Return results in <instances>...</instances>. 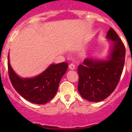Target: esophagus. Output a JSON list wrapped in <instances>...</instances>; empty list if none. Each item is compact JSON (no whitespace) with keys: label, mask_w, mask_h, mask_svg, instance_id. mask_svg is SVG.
<instances>
[{"label":"esophagus","mask_w":132,"mask_h":132,"mask_svg":"<svg viewBox=\"0 0 132 132\" xmlns=\"http://www.w3.org/2000/svg\"><path fill=\"white\" fill-rule=\"evenodd\" d=\"M69 68L71 70H74L75 69V66L74 64L71 63L69 65Z\"/></svg>","instance_id":"esophagus-1"}]
</instances>
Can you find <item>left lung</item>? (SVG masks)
I'll return each mask as SVG.
<instances>
[{
    "mask_svg": "<svg viewBox=\"0 0 132 132\" xmlns=\"http://www.w3.org/2000/svg\"><path fill=\"white\" fill-rule=\"evenodd\" d=\"M106 39L112 41L106 60L88 57L78 67V90L82 98L90 102H101L109 96L117 87L123 71L125 46L112 28Z\"/></svg>",
    "mask_w": 132,
    "mask_h": 132,
    "instance_id": "8db88e82",
    "label": "left lung"
}]
</instances>
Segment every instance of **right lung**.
<instances>
[{
	"label": "right lung",
	"instance_id": "1",
	"mask_svg": "<svg viewBox=\"0 0 132 132\" xmlns=\"http://www.w3.org/2000/svg\"><path fill=\"white\" fill-rule=\"evenodd\" d=\"M8 68L12 85L20 95L32 103L44 104L51 101L57 93L59 82L68 68V63L51 64L38 76L22 78L12 68L9 54Z\"/></svg>",
	"mask_w": 132,
	"mask_h": 132
}]
</instances>
